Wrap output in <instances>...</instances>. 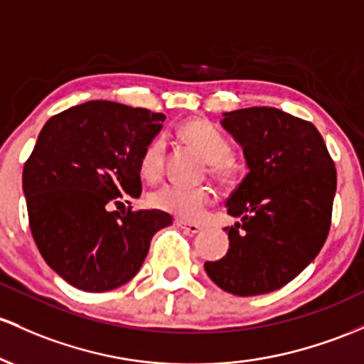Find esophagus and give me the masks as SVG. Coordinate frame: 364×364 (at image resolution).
<instances>
[{
	"label": "esophagus",
	"mask_w": 364,
	"mask_h": 364,
	"mask_svg": "<svg viewBox=\"0 0 364 364\" xmlns=\"http://www.w3.org/2000/svg\"><path fill=\"white\" fill-rule=\"evenodd\" d=\"M176 226H178V228H181V230H185V231H186V233H191V235L198 233V231H200V230H202V226H200V225H197V223L176 221Z\"/></svg>",
	"instance_id": "obj_1"
}]
</instances>
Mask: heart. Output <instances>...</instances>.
Returning a JSON list of instances; mask_svg holds the SVG:
<instances>
[{
	"label": "heart",
	"mask_w": 364,
	"mask_h": 364,
	"mask_svg": "<svg viewBox=\"0 0 364 364\" xmlns=\"http://www.w3.org/2000/svg\"><path fill=\"white\" fill-rule=\"evenodd\" d=\"M181 134L190 145H193L209 164V174L223 186H233L237 183L238 171L237 162L231 157L233 146L213 122L205 119H195L181 127ZM164 155L166 143L161 136L154 138L146 145L141 155V174L146 179L159 178L164 169ZM213 200V191L207 186L188 188L181 185H164L150 195V203L155 209L173 214L179 219L195 221L202 215L205 207Z\"/></svg>",
	"instance_id": "heart-1"
}]
</instances>
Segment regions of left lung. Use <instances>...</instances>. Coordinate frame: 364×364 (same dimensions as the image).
<instances>
[{"label": "left lung", "instance_id": "left-lung-1", "mask_svg": "<svg viewBox=\"0 0 364 364\" xmlns=\"http://www.w3.org/2000/svg\"><path fill=\"white\" fill-rule=\"evenodd\" d=\"M249 174L228 198L230 249L205 262L219 289L240 297L282 289L314 261L328 237L337 171L311 122L273 107L226 112Z\"/></svg>", "mask_w": 364, "mask_h": 364}]
</instances>
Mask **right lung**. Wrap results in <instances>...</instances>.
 <instances>
[{"mask_svg": "<svg viewBox=\"0 0 364 364\" xmlns=\"http://www.w3.org/2000/svg\"><path fill=\"white\" fill-rule=\"evenodd\" d=\"M164 114L93 100L43 126L23 166L33 238L46 264L72 287L107 292L138 273L164 210H112L141 195L139 162Z\"/></svg>", "mask_w": 364, "mask_h": 364, "instance_id": "right-lung-1", "label": "right lung"}]
</instances>
